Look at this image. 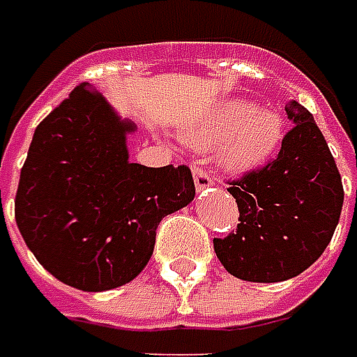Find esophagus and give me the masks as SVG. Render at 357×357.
<instances>
[{
	"instance_id": "34e87169",
	"label": "esophagus",
	"mask_w": 357,
	"mask_h": 357,
	"mask_svg": "<svg viewBox=\"0 0 357 357\" xmlns=\"http://www.w3.org/2000/svg\"><path fill=\"white\" fill-rule=\"evenodd\" d=\"M192 176H195V187H197V192H203V190H206V188L213 187V178L206 174L205 170L195 169Z\"/></svg>"
}]
</instances>
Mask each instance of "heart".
<instances>
[{
  "instance_id": "b5f03b06",
  "label": "heart",
  "mask_w": 357,
  "mask_h": 357,
  "mask_svg": "<svg viewBox=\"0 0 357 357\" xmlns=\"http://www.w3.org/2000/svg\"><path fill=\"white\" fill-rule=\"evenodd\" d=\"M183 138L195 149L219 142L217 165L229 174H249L261 169L281 146L283 118L269 106L231 98L185 130Z\"/></svg>"
}]
</instances>
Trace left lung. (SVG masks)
<instances>
[{
	"label": "left lung",
	"instance_id": "1",
	"mask_svg": "<svg viewBox=\"0 0 357 357\" xmlns=\"http://www.w3.org/2000/svg\"><path fill=\"white\" fill-rule=\"evenodd\" d=\"M285 112L294 128L275 160L229 188L239 206L237 233L213 241L225 269L243 281L303 273L330 245L344 206L342 176L313 116L295 100Z\"/></svg>",
	"mask_w": 357,
	"mask_h": 357
}]
</instances>
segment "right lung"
Listing matches in <instances>:
<instances>
[{"instance_id": "obj_1", "label": "right lung", "mask_w": 357, "mask_h": 357, "mask_svg": "<svg viewBox=\"0 0 357 357\" xmlns=\"http://www.w3.org/2000/svg\"><path fill=\"white\" fill-rule=\"evenodd\" d=\"M134 132L88 82L33 132L15 223L40 265L74 289L130 283L152 257L158 223L195 199L187 167L130 162Z\"/></svg>"}]
</instances>
